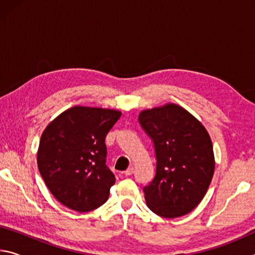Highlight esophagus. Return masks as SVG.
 Listing matches in <instances>:
<instances>
[{
	"mask_svg": "<svg viewBox=\"0 0 255 255\" xmlns=\"http://www.w3.org/2000/svg\"><path fill=\"white\" fill-rule=\"evenodd\" d=\"M132 173H133V167L132 166H129L128 169L125 171V174H126V175H131Z\"/></svg>",
	"mask_w": 255,
	"mask_h": 255,
	"instance_id": "34e87169",
	"label": "esophagus"
}]
</instances>
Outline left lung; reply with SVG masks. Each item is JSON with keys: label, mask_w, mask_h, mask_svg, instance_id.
<instances>
[{"label": "left lung", "mask_w": 255, "mask_h": 255, "mask_svg": "<svg viewBox=\"0 0 255 255\" xmlns=\"http://www.w3.org/2000/svg\"><path fill=\"white\" fill-rule=\"evenodd\" d=\"M140 126L152 138L156 173L144 187L148 208L164 218L189 214L204 199L213 179V143L199 120L174 103L139 114Z\"/></svg>", "instance_id": "1"}]
</instances>
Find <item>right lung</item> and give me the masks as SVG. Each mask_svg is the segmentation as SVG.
<instances>
[{"mask_svg": "<svg viewBox=\"0 0 255 255\" xmlns=\"http://www.w3.org/2000/svg\"><path fill=\"white\" fill-rule=\"evenodd\" d=\"M122 112L76 106L56 117L42 132L38 169L56 199L80 213L105 204L115 174L106 164V137Z\"/></svg>", "mask_w": 255, "mask_h": 255, "instance_id": "add662e5", "label": "right lung"}]
</instances>
